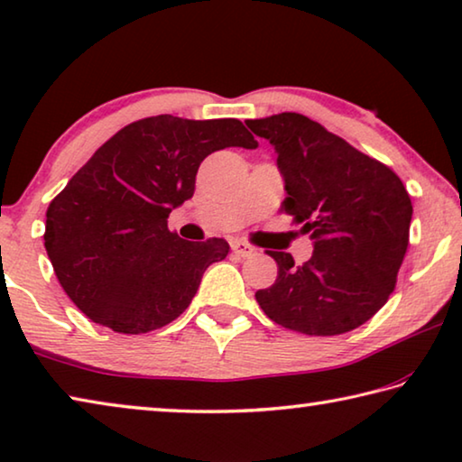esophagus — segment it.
Segmentation results:
<instances>
[{"mask_svg":"<svg viewBox=\"0 0 462 462\" xmlns=\"http://www.w3.org/2000/svg\"><path fill=\"white\" fill-rule=\"evenodd\" d=\"M231 250L236 252L239 258H250V255H254V252H255L250 244H245V241H239V239L233 241Z\"/></svg>","mask_w":462,"mask_h":462,"instance_id":"obj_1","label":"esophagus"}]
</instances>
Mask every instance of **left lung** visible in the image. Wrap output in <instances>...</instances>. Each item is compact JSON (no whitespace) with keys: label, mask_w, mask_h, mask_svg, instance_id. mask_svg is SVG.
<instances>
[{"label":"left lung","mask_w":462,"mask_h":462,"mask_svg":"<svg viewBox=\"0 0 462 462\" xmlns=\"http://www.w3.org/2000/svg\"><path fill=\"white\" fill-rule=\"evenodd\" d=\"M276 152L282 210L310 236L314 254L279 264L274 285L255 293L276 324L311 337L343 335L388 301L409 245L411 198L394 171L300 113L247 119Z\"/></svg>","instance_id":"obj_1"}]
</instances>
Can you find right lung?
I'll return each instance as SVG.
<instances>
[{
  "mask_svg": "<svg viewBox=\"0 0 462 462\" xmlns=\"http://www.w3.org/2000/svg\"><path fill=\"white\" fill-rule=\"evenodd\" d=\"M229 146L255 148L258 140L237 119L146 117L105 142L55 196L45 250L92 322L142 335L186 311L229 244L181 239L167 218L194 196L200 162Z\"/></svg>",
  "mask_w": 462,
  "mask_h": 462,
  "instance_id": "right-lung-1",
  "label": "right lung"
}]
</instances>
